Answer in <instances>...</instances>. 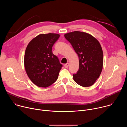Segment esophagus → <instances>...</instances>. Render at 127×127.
Wrapping results in <instances>:
<instances>
[{
  "label": "esophagus",
  "instance_id": "1",
  "mask_svg": "<svg viewBox=\"0 0 127 127\" xmlns=\"http://www.w3.org/2000/svg\"><path fill=\"white\" fill-rule=\"evenodd\" d=\"M68 66H69V63H66V64H65L64 65V67H65V68H68Z\"/></svg>",
  "mask_w": 127,
  "mask_h": 127
}]
</instances>
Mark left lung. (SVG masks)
I'll return each instance as SVG.
<instances>
[{
  "instance_id": "8db88e82",
  "label": "left lung",
  "mask_w": 127,
  "mask_h": 127,
  "mask_svg": "<svg viewBox=\"0 0 127 127\" xmlns=\"http://www.w3.org/2000/svg\"><path fill=\"white\" fill-rule=\"evenodd\" d=\"M64 37L79 58V68L73 75V80L83 87L93 85L99 77L103 67V51L99 42L90 34L79 31L65 33Z\"/></svg>"
}]
</instances>
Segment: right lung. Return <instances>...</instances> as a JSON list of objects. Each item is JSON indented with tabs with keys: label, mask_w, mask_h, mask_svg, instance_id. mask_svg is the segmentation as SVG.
I'll list each match as a JSON object with an SVG mask.
<instances>
[{
	"label": "right lung",
	"mask_w": 127,
	"mask_h": 127,
	"mask_svg": "<svg viewBox=\"0 0 127 127\" xmlns=\"http://www.w3.org/2000/svg\"><path fill=\"white\" fill-rule=\"evenodd\" d=\"M60 34H40L28 44L25 53L24 66L26 73L33 83L47 87L55 82L62 66L52 48Z\"/></svg>",
	"instance_id": "obj_1"
}]
</instances>
